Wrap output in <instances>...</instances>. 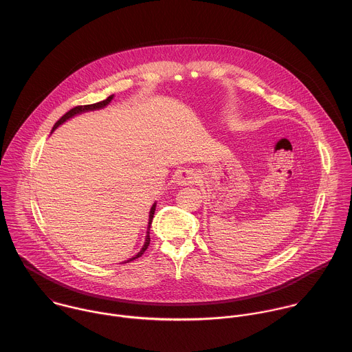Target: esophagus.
Returning <instances> with one entry per match:
<instances>
[{"label": "esophagus", "instance_id": "esophagus-1", "mask_svg": "<svg viewBox=\"0 0 352 352\" xmlns=\"http://www.w3.org/2000/svg\"><path fill=\"white\" fill-rule=\"evenodd\" d=\"M194 179H195V175L191 172V170H179L175 176V183L180 187H184V186H190L194 183Z\"/></svg>", "mask_w": 352, "mask_h": 352}]
</instances>
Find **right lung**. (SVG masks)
<instances>
[{
	"instance_id": "obj_1",
	"label": "right lung",
	"mask_w": 352,
	"mask_h": 352,
	"mask_svg": "<svg viewBox=\"0 0 352 352\" xmlns=\"http://www.w3.org/2000/svg\"><path fill=\"white\" fill-rule=\"evenodd\" d=\"M115 98V94H112V96H109L107 100H104V101H101V102H97V104H91V105H85V107H76V108H74V109H71L69 112H67L63 118H60L54 125H53V128H52V132H54L60 125H63L65 121H68L69 118H75V116H78V115H82V113H86V112H93V111H100V109H104V108H107L111 102H112V100ZM155 206H157V202H154L153 204V206H151V209H150V212H148V223H147V231H146V236H144V241H143V245H142V248L133 255V256H131V258H128L126 261H124L122 263H126V262H131V261H133V259H136V258H139L144 251H146V248H147V245L150 244V227H151V221H153V217H154V212H155Z\"/></svg>"
}]
</instances>
